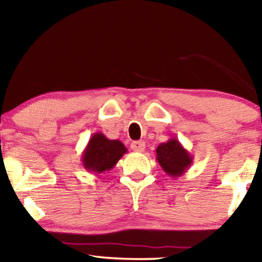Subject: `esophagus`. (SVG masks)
Masks as SVG:
<instances>
[{
  "label": "esophagus",
  "instance_id": "34e87169",
  "mask_svg": "<svg viewBox=\"0 0 262 262\" xmlns=\"http://www.w3.org/2000/svg\"><path fill=\"white\" fill-rule=\"evenodd\" d=\"M132 149L136 152H142L145 149V143L143 141H135L132 143Z\"/></svg>",
  "mask_w": 262,
  "mask_h": 262
}]
</instances>
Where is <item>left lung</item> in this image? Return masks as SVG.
<instances>
[{
  "label": "left lung",
  "mask_w": 262,
  "mask_h": 262,
  "mask_svg": "<svg viewBox=\"0 0 262 262\" xmlns=\"http://www.w3.org/2000/svg\"><path fill=\"white\" fill-rule=\"evenodd\" d=\"M156 159L163 171L172 178L183 176L193 163L192 155L174 137L158 145Z\"/></svg>",
  "instance_id": "8db88e82"
}]
</instances>
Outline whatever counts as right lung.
Masks as SVG:
<instances>
[{
  "instance_id": "1",
  "label": "right lung",
  "mask_w": 262,
  "mask_h": 262,
  "mask_svg": "<svg viewBox=\"0 0 262 262\" xmlns=\"http://www.w3.org/2000/svg\"><path fill=\"white\" fill-rule=\"evenodd\" d=\"M127 148L121 141L110 140L101 133H95L90 137L82 155V164L86 171L101 174L112 170Z\"/></svg>"
}]
</instances>
